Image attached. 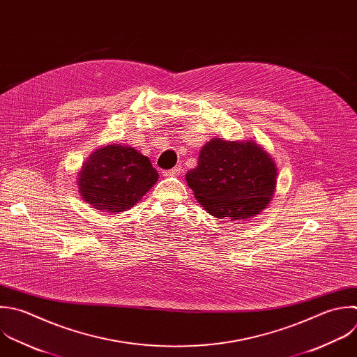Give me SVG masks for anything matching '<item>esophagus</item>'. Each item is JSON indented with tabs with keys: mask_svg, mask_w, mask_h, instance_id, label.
<instances>
[{
	"mask_svg": "<svg viewBox=\"0 0 357 357\" xmlns=\"http://www.w3.org/2000/svg\"><path fill=\"white\" fill-rule=\"evenodd\" d=\"M181 173H183V167H181V166H176V167H173V169H170V170H165V172H163V176H165V177L180 176Z\"/></svg>",
	"mask_w": 357,
	"mask_h": 357,
	"instance_id": "obj_1",
	"label": "esophagus"
}]
</instances>
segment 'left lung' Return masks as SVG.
<instances>
[{"mask_svg":"<svg viewBox=\"0 0 357 357\" xmlns=\"http://www.w3.org/2000/svg\"><path fill=\"white\" fill-rule=\"evenodd\" d=\"M185 180L208 213L244 220L269 202L276 185V167L255 142L215 138L201 149L198 166L185 174Z\"/></svg>","mask_w":357,"mask_h":357,"instance_id":"obj_1","label":"left lung"}]
</instances>
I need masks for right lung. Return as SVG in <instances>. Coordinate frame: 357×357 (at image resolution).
<instances>
[{
    "instance_id": "obj_1",
    "label": "right lung",
    "mask_w": 357,
    "mask_h": 357,
    "mask_svg": "<svg viewBox=\"0 0 357 357\" xmlns=\"http://www.w3.org/2000/svg\"><path fill=\"white\" fill-rule=\"evenodd\" d=\"M78 177L86 204L102 212L117 213L134 206L159 174L151 160L134 148L109 145L89 158Z\"/></svg>"
}]
</instances>
